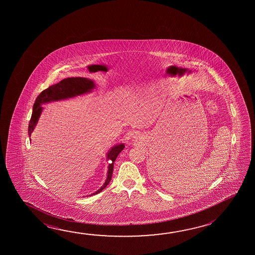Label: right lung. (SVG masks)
Masks as SVG:
<instances>
[{
  "instance_id": "1",
  "label": "right lung",
  "mask_w": 255,
  "mask_h": 255,
  "mask_svg": "<svg viewBox=\"0 0 255 255\" xmlns=\"http://www.w3.org/2000/svg\"><path fill=\"white\" fill-rule=\"evenodd\" d=\"M95 84L92 80L84 77H69L60 81L59 84H53L49 88L42 91L38 95L36 100L34 101V108H33V113L30 119L29 126H28V135L31 136L32 131L34 130V127L37 124L38 119L40 115L42 113V108L41 105L50 102V101H59V100H65L72 97L77 96L84 94L86 92H91L94 88ZM125 148L124 144H119L115 146L109 150L108 154V159L111 160L112 163L109 165V171H108V178L106 180L104 185L101 187L98 191L93 193L92 195H96L101 192L108 185L110 180L112 179L113 174L114 163L117 159V155L120 154L123 149Z\"/></svg>"
}]
</instances>
